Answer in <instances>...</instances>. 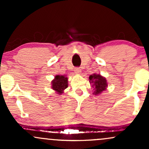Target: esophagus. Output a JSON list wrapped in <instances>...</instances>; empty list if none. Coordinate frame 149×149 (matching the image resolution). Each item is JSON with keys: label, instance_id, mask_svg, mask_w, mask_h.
I'll return each mask as SVG.
<instances>
[{"label": "esophagus", "instance_id": "esophagus-1", "mask_svg": "<svg viewBox=\"0 0 149 149\" xmlns=\"http://www.w3.org/2000/svg\"><path fill=\"white\" fill-rule=\"evenodd\" d=\"M74 72L75 73H76V74H80V73H81V70H80L79 68H75Z\"/></svg>", "mask_w": 149, "mask_h": 149}]
</instances>
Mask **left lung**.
Returning <instances> with one entry per match:
<instances>
[{"mask_svg": "<svg viewBox=\"0 0 149 149\" xmlns=\"http://www.w3.org/2000/svg\"><path fill=\"white\" fill-rule=\"evenodd\" d=\"M89 82L93 88V95H99L107 90L108 86L107 80L102 75L93 73L89 77Z\"/></svg>", "mask_w": 149, "mask_h": 149, "instance_id": "8db88e82", "label": "left lung"}]
</instances>
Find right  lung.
Here are the masks:
<instances>
[{
    "instance_id": "1",
    "label": "right lung",
    "mask_w": 149,
    "mask_h": 149,
    "mask_svg": "<svg viewBox=\"0 0 149 149\" xmlns=\"http://www.w3.org/2000/svg\"><path fill=\"white\" fill-rule=\"evenodd\" d=\"M51 88L58 95H61L64 93V90L68 88V78L66 75H56L54 78L51 81Z\"/></svg>"
}]
</instances>
